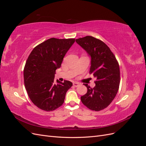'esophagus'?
<instances>
[{"label": "esophagus", "instance_id": "1", "mask_svg": "<svg viewBox=\"0 0 146 146\" xmlns=\"http://www.w3.org/2000/svg\"><path fill=\"white\" fill-rule=\"evenodd\" d=\"M79 85H80V83H78V82H74V83H73V85H74L75 87L78 86Z\"/></svg>", "mask_w": 146, "mask_h": 146}]
</instances>
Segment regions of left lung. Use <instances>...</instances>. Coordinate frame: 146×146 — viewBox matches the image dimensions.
<instances>
[{
    "label": "left lung",
    "instance_id": "8db88e82",
    "mask_svg": "<svg viewBox=\"0 0 146 146\" xmlns=\"http://www.w3.org/2000/svg\"><path fill=\"white\" fill-rule=\"evenodd\" d=\"M76 41L91 57L90 72L96 77V86L88 84L86 93L81 101L93 111H100L111 103L120 83V70L115 56L110 48L100 39L91 36L77 39Z\"/></svg>",
    "mask_w": 146,
    "mask_h": 146
}]
</instances>
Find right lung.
Masks as SVG:
<instances>
[{
  "mask_svg": "<svg viewBox=\"0 0 146 146\" xmlns=\"http://www.w3.org/2000/svg\"><path fill=\"white\" fill-rule=\"evenodd\" d=\"M74 42V38H50L35 47L29 55L24 69V85L30 100L39 108L54 111L64 103L72 83L58 80L55 83V74Z\"/></svg>",
  "mask_w": 146,
  "mask_h": 146,
  "instance_id": "right-lung-1",
  "label": "right lung"
}]
</instances>
